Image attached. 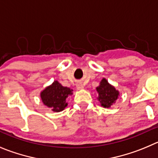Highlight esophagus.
<instances>
[{
    "instance_id": "34e87169",
    "label": "esophagus",
    "mask_w": 158,
    "mask_h": 158,
    "mask_svg": "<svg viewBox=\"0 0 158 158\" xmlns=\"http://www.w3.org/2000/svg\"><path fill=\"white\" fill-rule=\"evenodd\" d=\"M76 89H78V90H80V89H82L84 88L83 85H82V82H77L76 83Z\"/></svg>"
}]
</instances>
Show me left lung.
Listing matches in <instances>:
<instances>
[{
    "mask_svg": "<svg viewBox=\"0 0 158 158\" xmlns=\"http://www.w3.org/2000/svg\"><path fill=\"white\" fill-rule=\"evenodd\" d=\"M96 90L98 94L97 101H99L103 107L105 108H109L110 106L115 104L120 96V92L116 89L114 86L109 83L105 78L101 79L99 86L96 88Z\"/></svg>",
    "mask_w": 158,
    "mask_h": 158,
    "instance_id": "obj_1",
    "label": "left lung"
}]
</instances>
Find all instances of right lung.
<instances>
[{"label": "right lung", "mask_w": 158, "mask_h": 158, "mask_svg": "<svg viewBox=\"0 0 158 158\" xmlns=\"http://www.w3.org/2000/svg\"><path fill=\"white\" fill-rule=\"evenodd\" d=\"M73 89L63 86L58 81L54 80L50 86L44 88L40 94L43 104L54 112H60L68 106V97L73 94Z\"/></svg>", "instance_id": "add662e5"}]
</instances>
